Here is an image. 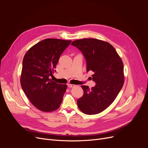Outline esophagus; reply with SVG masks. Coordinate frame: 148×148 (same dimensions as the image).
I'll use <instances>...</instances> for the list:
<instances>
[{"mask_svg":"<svg viewBox=\"0 0 148 148\" xmlns=\"http://www.w3.org/2000/svg\"><path fill=\"white\" fill-rule=\"evenodd\" d=\"M67 86L69 88H74L75 86L74 84H68Z\"/></svg>","mask_w":148,"mask_h":148,"instance_id":"34e87169","label":"esophagus"}]
</instances>
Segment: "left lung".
I'll return each instance as SVG.
<instances>
[{
  "mask_svg": "<svg viewBox=\"0 0 148 148\" xmlns=\"http://www.w3.org/2000/svg\"><path fill=\"white\" fill-rule=\"evenodd\" d=\"M86 60L87 71H92L97 84L91 89L82 86L83 95L77 106L84 114H95L104 111L117 97L124 83L123 62L115 49L106 41L94 38L74 41Z\"/></svg>",
  "mask_w": 148,
  "mask_h": 148,
  "instance_id": "obj_1",
  "label": "left lung"
}]
</instances>
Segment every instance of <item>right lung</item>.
I'll return each mask as SVG.
<instances>
[{
    "instance_id": "add662e5",
    "label": "right lung",
    "mask_w": 148,
    "mask_h": 148,
    "mask_svg": "<svg viewBox=\"0 0 148 148\" xmlns=\"http://www.w3.org/2000/svg\"><path fill=\"white\" fill-rule=\"evenodd\" d=\"M71 41L45 39L30 48L23 58L20 83L26 97L38 110L51 112L62 102L67 85L50 79L59 59Z\"/></svg>"
}]
</instances>
